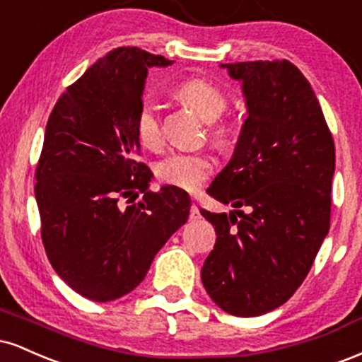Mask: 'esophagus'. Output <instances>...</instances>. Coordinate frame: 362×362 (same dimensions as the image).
Returning a JSON list of instances; mask_svg holds the SVG:
<instances>
[{
  "label": "esophagus",
  "instance_id": "1",
  "mask_svg": "<svg viewBox=\"0 0 362 362\" xmlns=\"http://www.w3.org/2000/svg\"><path fill=\"white\" fill-rule=\"evenodd\" d=\"M189 218H190V221H197V219L201 218V213H199V207L195 206V204L190 206V214H189Z\"/></svg>",
  "mask_w": 362,
  "mask_h": 362
}]
</instances>
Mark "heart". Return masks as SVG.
<instances>
[{"mask_svg":"<svg viewBox=\"0 0 362 362\" xmlns=\"http://www.w3.org/2000/svg\"><path fill=\"white\" fill-rule=\"evenodd\" d=\"M175 93L187 105L195 109L202 117L211 120L209 134L216 144L226 146L235 136L233 119L221 115L228 107V95L221 86L204 78H187L175 86ZM136 136L146 148L156 149L163 143L160 110L153 98L144 97L139 102L134 117ZM214 161L207 153H172L156 163V177L163 184L182 190H195L213 173Z\"/></svg>","mask_w":362,"mask_h":362,"instance_id":"b5f03b06","label":"heart"}]
</instances>
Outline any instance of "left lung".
<instances>
[{"label":"left lung","mask_w":362,"mask_h":362,"mask_svg":"<svg viewBox=\"0 0 362 362\" xmlns=\"http://www.w3.org/2000/svg\"><path fill=\"white\" fill-rule=\"evenodd\" d=\"M223 66L242 81L248 117L233 158L207 189L235 213L201 209L218 235L201 277L226 313L259 317L296 293L328 233L335 144L293 62Z\"/></svg>","instance_id":"1"}]
</instances>
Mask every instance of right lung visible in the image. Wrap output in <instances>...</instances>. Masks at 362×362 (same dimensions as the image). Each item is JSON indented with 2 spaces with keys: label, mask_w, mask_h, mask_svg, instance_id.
<instances>
[{
  "label": "right lung",
  "mask_w": 362,
  "mask_h": 362,
  "mask_svg": "<svg viewBox=\"0 0 362 362\" xmlns=\"http://www.w3.org/2000/svg\"><path fill=\"white\" fill-rule=\"evenodd\" d=\"M170 62L139 47L114 49L49 115L35 168L40 236L57 276L86 300L131 293L189 218L187 192L149 190L151 172L138 160L134 117L148 68Z\"/></svg>",
  "instance_id": "right-lung-1"
}]
</instances>
